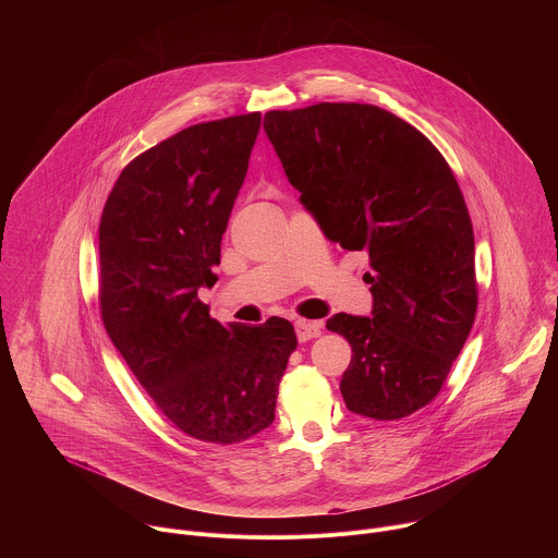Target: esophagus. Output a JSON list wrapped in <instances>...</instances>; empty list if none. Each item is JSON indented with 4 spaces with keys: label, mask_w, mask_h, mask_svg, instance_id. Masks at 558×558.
Here are the masks:
<instances>
[{
    "label": "esophagus",
    "mask_w": 558,
    "mask_h": 558,
    "mask_svg": "<svg viewBox=\"0 0 558 558\" xmlns=\"http://www.w3.org/2000/svg\"><path fill=\"white\" fill-rule=\"evenodd\" d=\"M295 332L300 341H308L322 335V322H308V319H298L295 322Z\"/></svg>",
    "instance_id": "obj_1"
}]
</instances>
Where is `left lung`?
Returning <instances> with one entry per match:
<instances>
[{
    "label": "left lung",
    "instance_id": "left-lung-1",
    "mask_svg": "<svg viewBox=\"0 0 558 558\" xmlns=\"http://www.w3.org/2000/svg\"><path fill=\"white\" fill-rule=\"evenodd\" d=\"M265 132L324 234L372 260L369 317L326 322L352 345L345 407L380 422L415 413L446 383L478 304L474 228L450 165L372 104L271 110Z\"/></svg>",
    "mask_w": 558,
    "mask_h": 558
}]
</instances>
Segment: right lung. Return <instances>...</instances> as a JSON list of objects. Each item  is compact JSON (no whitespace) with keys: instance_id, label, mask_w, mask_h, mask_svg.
<instances>
[{"instance_id":"add662e5","label":"right lung","mask_w":558,"mask_h":558,"mask_svg":"<svg viewBox=\"0 0 558 558\" xmlns=\"http://www.w3.org/2000/svg\"><path fill=\"white\" fill-rule=\"evenodd\" d=\"M260 112L191 125L136 156L99 221L106 332L156 407L193 439L241 444L274 422L298 345L287 319H210L221 236L243 186Z\"/></svg>"}]
</instances>
